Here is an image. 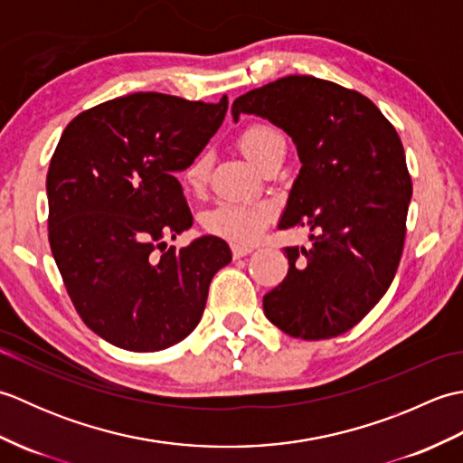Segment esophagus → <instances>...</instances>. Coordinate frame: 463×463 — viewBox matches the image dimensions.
I'll list each match as a JSON object with an SVG mask.
<instances>
[{"mask_svg":"<svg viewBox=\"0 0 463 463\" xmlns=\"http://www.w3.org/2000/svg\"><path fill=\"white\" fill-rule=\"evenodd\" d=\"M252 252L250 247H242V244H232V257L234 259H242V257H249Z\"/></svg>","mask_w":463,"mask_h":463,"instance_id":"obj_1","label":"esophagus"}]
</instances>
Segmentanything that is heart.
Wrapping results in <instances>:
<instances>
[{
	"label": "heart",
	"mask_w": 463,
	"mask_h": 463,
	"mask_svg": "<svg viewBox=\"0 0 463 463\" xmlns=\"http://www.w3.org/2000/svg\"><path fill=\"white\" fill-rule=\"evenodd\" d=\"M280 146H284L282 137L267 123H250L239 135V149L257 166H262ZM209 156L199 155L184 169L183 183L191 193H201L209 181ZM272 214L269 203H221L204 214V229L231 242L250 244L260 237Z\"/></svg>",
	"instance_id": "heart-1"
}]
</instances>
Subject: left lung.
I'll list each match as a JSON object with an SVG mask.
<instances>
[{
  "mask_svg": "<svg viewBox=\"0 0 463 463\" xmlns=\"http://www.w3.org/2000/svg\"><path fill=\"white\" fill-rule=\"evenodd\" d=\"M241 113L292 137L302 166L279 229L312 232L310 249H284L288 274L264 294V314L302 340L348 332L386 294L404 250L411 179L394 125L368 97L312 75L241 95L232 119Z\"/></svg>",
  "mask_w": 463,
  "mask_h": 463,
  "instance_id": "obj_1",
  "label": "left lung"
}]
</instances>
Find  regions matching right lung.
Listing matches in <instances>:
<instances>
[{"mask_svg": "<svg viewBox=\"0 0 463 463\" xmlns=\"http://www.w3.org/2000/svg\"><path fill=\"white\" fill-rule=\"evenodd\" d=\"M229 99L133 93L80 113L47 171L49 244L81 320L117 348L156 352L201 322L211 280L231 262L206 234L166 249L193 226L176 173L219 129Z\"/></svg>", "mask_w": 463, "mask_h": 463, "instance_id": "1", "label": "right lung"}]
</instances>
